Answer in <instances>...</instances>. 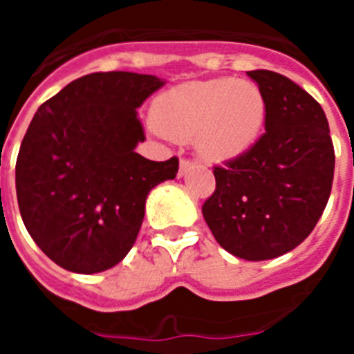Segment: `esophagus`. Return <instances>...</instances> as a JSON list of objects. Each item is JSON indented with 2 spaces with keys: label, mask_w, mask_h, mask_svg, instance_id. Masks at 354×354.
<instances>
[{
  "label": "esophagus",
  "mask_w": 354,
  "mask_h": 354,
  "mask_svg": "<svg viewBox=\"0 0 354 354\" xmlns=\"http://www.w3.org/2000/svg\"><path fill=\"white\" fill-rule=\"evenodd\" d=\"M195 168V162L193 161H187V159H180V165H179V177H184L186 174H189V171Z\"/></svg>",
  "instance_id": "obj_1"
}]
</instances>
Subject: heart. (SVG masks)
Here are the masks:
<instances>
[{
    "label": "heart",
    "instance_id": "b5f03b06",
    "mask_svg": "<svg viewBox=\"0 0 354 354\" xmlns=\"http://www.w3.org/2000/svg\"><path fill=\"white\" fill-rule=\"evenodd\" d=\"M268 117L262 90L252 81L218 77L193 81L162 93L152 120L162 136L192 142L207 161L225 162L246 154Z\"/></svg>",
    "mask_w": 354,
    "mask_h": 354
}]
</instances>
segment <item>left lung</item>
<instances>
[{"mask_svg": "<svg viewBox=\"0 0 354 354\" xmlns=\"http://www.w3.org/2000/svg\"><path fill=\"white\" fill-rule=\"evenodd\" d=\"M268 104L266 133L241 158L214 168L202 214L221 248L268 261L308 237L328 204L335 152L326 115L310 93L273 71H250Z\"/></svg>", "mask_w": 354, "mask_h": 354, "instance_id": "8db88e82", "label": "left lung"}]
</instances>
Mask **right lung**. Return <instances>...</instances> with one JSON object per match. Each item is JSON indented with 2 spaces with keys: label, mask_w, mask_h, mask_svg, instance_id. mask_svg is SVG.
Wrapping results in <instances>:
<instances>
[{
  "label": "right lung",
  "mask_w": 354,
  "mask_h": 354,
  "mask_svg": "<svg viewBox=\"0 0 354 354\" xmlns=\"http://www.w3.org/2000/svg\"><path fill=\"white\" fill-rule=\"evenodd\" d=\"M165 80L136 72H93L44 102L15 165L24 227L53 262L93 274L133 248L150 189L175 179L179 159L150 161L136 109Z\"/></svg>",
  "instance_id": "right-lung-1"
}]
</instances>
